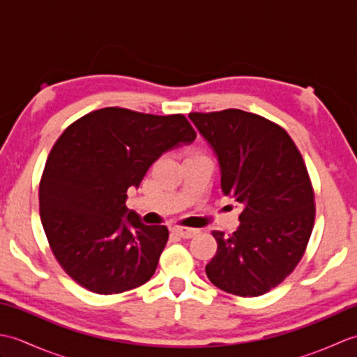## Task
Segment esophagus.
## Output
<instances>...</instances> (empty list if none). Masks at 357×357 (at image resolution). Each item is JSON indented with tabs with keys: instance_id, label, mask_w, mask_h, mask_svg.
Masks as SVG:
<instances>
[{
	"instance_id": "1",
	"label": "esophagus",
	"mask_w": 357,
	"mask_h": 357,
	"mask_svg": "<svg viewBox=\"0 0 357 357\" xmlns=\"http://www.w3.org/2000/svg\"><path fill=\"white\" fill-rule=\"evenodd\" d=\"M173 233L183 239H190V238L196 236V234L199 233V230L187 229V227H173Z\"/></svg>"
}]
</instances>
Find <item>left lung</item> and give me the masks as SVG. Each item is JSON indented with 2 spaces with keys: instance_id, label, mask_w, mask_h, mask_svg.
<instances>
[{
  "instance_id": "8db88e82",
  "label": "left lung",
  "mask_w": 357,
  "mask_h": 357,
  "mask_svg": "<svg viewBox=\"0 0 357 357\" xmlns=\"http://www.w3.org/2000/svg\"><path fill=\"white\" fill-rule=\"evenodd\" d=\"M221 167V188L242 206L231 234L213 231L206 273L221 290L253 298L270 291L304 256L314 225V193L298 147L282 127L227 109L188 115Z\"/></svg>"
}]
</instances>
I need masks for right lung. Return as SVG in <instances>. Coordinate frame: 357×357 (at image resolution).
<instances>
[{
	"mask_svg": "<svg viewBox=\"0 0 357 357\" xmlns=\"http://www.w3.org/2000/svg\"><path fill=\"white\" fill-rule=\"evenodd\" d=\"M184 115L121 107L87 113L66 128L45 162L40 216L49 245L75 282L98 294L123 293L153 276L169 241L165 225H146L126 206L149 167L190 144Z\"/></svg>",
	"mask_w": 357,
	"mask_h": 357,
	"instance_id": "1",
	"label": "right lung"
}]
</instances>
